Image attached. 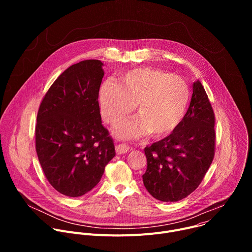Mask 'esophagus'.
Wrapping results in <instances>:
<instances>
[{
	"label": "esophagus",
	"instance_id": "34e87169",
	"mask_svg": "<svg viewBox=\"0 0 252 252\" xmlns=\"http://www.w3.org/2000/svg\"><path fill=\"white\" fill-rule=\"evenodd\" d=\"M129 151V147L127 145H126V143H121V145H118L116 147V152L118 155H123V154H126Z\"/></svg>",
	"mask_w": 252,
	"mask_h": 252
}]
</instances>
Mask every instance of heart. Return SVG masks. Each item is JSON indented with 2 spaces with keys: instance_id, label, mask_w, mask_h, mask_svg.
Instances as JSON below:
<instances>
[{
  "instance_id": "heart-1",
  "label": "heart",
  "mask_w": 252,
  "mask_h": 252,
  "mask_svg": "<svg viewBox=\"0 0 252 252\" xmlns=\"http://www.w3.org/2000/svg\"><path fill=\"white\" fill-rule=\"evenodd\" d=\"M189 100L190 90L183 78L153 67L130 69L119 83L107 80L98 94L101 116L111 125L126 119L136 105L139 118L116 126L120 138L168 135L185 119Z\"/></svg>"
}]
</instances>
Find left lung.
I'll use <instances>...</instances> for the list:
<instances>
[{
  "mask_svg": "<svg viewBox=\"0 0 252 252\" xmlns=\"http://www.w3.org/2000/svg\"><path fill=\"white\" fill-rule=\"evenodd\" d=\"M189 107L168 136L145 149L148 167L142 182L157 199L174 202L193 192L208 170L215 151V117L199 81Z\"/></svg>",
  "mask_w": 252,
  "mask_h": 252,
  "instance_id": "left-lung-1",
  "label": "left lung"
}]
</instances>
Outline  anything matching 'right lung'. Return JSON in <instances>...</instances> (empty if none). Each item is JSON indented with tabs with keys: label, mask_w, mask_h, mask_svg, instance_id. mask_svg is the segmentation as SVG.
Returning a JSON list of instances; mask_svg holds the SVG:
<instances>
[{
	"label": "right lung",
	"mask_w": 252,
	"mask_h": 252,
	"mask_svg": "<svg viewBox=\"0 0 252 252\" xmlns=\"http://www.w3.org/2000/svg\"><path fill=\"white\" fill-rule=\"evenodd\" d=\"M102 65L98 60H86L67 67L38 111L39 161L51 186L69 197L92 190L116 156L114 140L101 125L97 100Z\"/></svg>",
	"instance_id": "1"
}]
</instances>
